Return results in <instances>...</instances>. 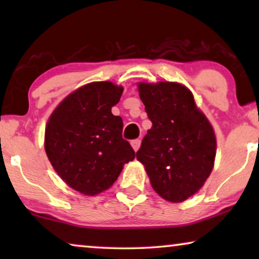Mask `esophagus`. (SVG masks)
Returning <instances> with one entry per match:
<instances>
[{"label":"esophagus","mask_w":259,"mask_h":259,"mask_svg":"<svg viewBox=\"0 0 259 259\" xmlns=\"http://www.w3.org/2000/svg\"><path fill=\"white\" fill-rule=\"evenodd\" d=\"M131 145H132V147H133V150L134 151H138L140 148V145H141V140L140 139H136V140H132L131 141Z\"/></svg>","instance_id":"1"}]
</instances>
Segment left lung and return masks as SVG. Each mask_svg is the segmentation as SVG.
Instances as JSON below:
<instances>
[{
    "instance_id": "8db88e82",
    "label": "left lung",
    "mask_w": 259,
    "mask_h": 259,
    "mask_svg": "<svg viewBox=\"0 0 259 259\" xmlns=\"http://www.w3.org/2000/svg\"><path fill=\"white\" fill-rule=\"evenodd\" d=\"M138 91L152 127L137 159L162 199L182 203L204 186L213 169V127L182 83L138 82Z\"/></svg>"
}]
</instances>
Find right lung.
<instances>
[{
  "label": "right lung",
  "mask_w": 259,
  "mask_h": 259,
  "mask_svg": "<svg viewBox=\"0 0 259 259\" xmlns=\"http://www.w3.org/2000/svg\"><path fill=\"white\" fill-rule=\"evenodd\" d=\"M123 92L111 81H94L63 99L49 116L45 150L69 187L97 196L112 187L136 153L122 139L123 122L112 114Z\"/></svg>",
  "instance_id": "obj_1"
}]
</instances>
